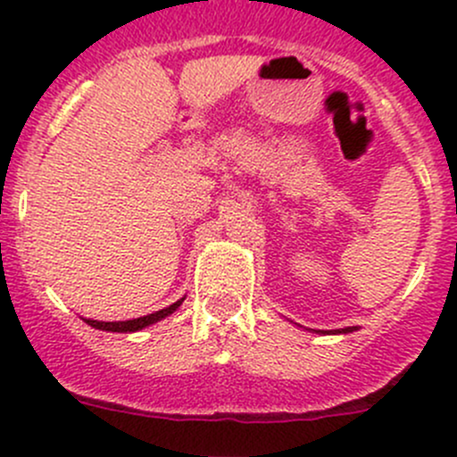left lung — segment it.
<instances>
[{"instance_id":"8db88e82","label":"left lung","mask_w":457,"mask_h":457,"mask_svg":"<svg viewBox=\"0 0 457 457\" xmlns=\"http://www.w3.org/2000/svg\"><path fill=\"white\" fill-rule=\"evenodd\" d=\"M353 331H358V328L355 327H346V328H336V331H315V333H328V336H337V333H353Z\"/></svg>"}]
</instances>
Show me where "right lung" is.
<instances>
[{"label": "right lung", "instance_id": "add662e5", "mask_svg": "<svg viewBox=\"0 0 457 457\" xmlns=\"http://www.w3.org/2000/svg\"><path fill=\"white\" fill-rule=\"evenodd\" d=\"M184 302L178 300L173 302L170 306H166V309L162 311H155V313H148L144 315V318H135V320H126V322H99V320H90V318H84V322L88 324V327L93 328H99V331H111V333H135V331H142V328L151 327V324L160 322V320L169 318L170 313H175V311L179 309V304Z\"/></svg>", "mask_w": 457, "mask_h": 457}]
</instances>
